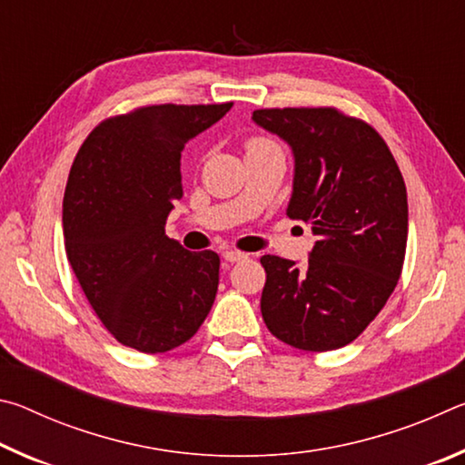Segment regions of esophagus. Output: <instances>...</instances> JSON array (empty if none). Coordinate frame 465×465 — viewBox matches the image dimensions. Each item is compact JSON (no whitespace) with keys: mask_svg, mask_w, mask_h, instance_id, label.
<instances>
[{"mask_svg":"<svg viewBox=\"0 0 465 465\" xmlns=\"http://www.w3.org/2000/svg\"><path fill=\"white\" fill-rule=\"evenodd\" d=\"M223 258L227 262H240L243 258H248V254H243V252H238V250H225Z\"/></svg>","mask_w":465,"mask_h":465,"instance_id":"esophagus-1","label":"esophagus"}]
</instances>
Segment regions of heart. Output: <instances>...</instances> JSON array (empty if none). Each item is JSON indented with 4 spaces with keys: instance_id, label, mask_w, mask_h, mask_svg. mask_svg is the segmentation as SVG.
<instances>
[{
    "instance_id": "b5f03b06",
    "label": "heart",
    "mask_w": 465,
    "mask_h": 465,
    "mask_svg": "<svg viewBox=\"0 0 465 465\" xmlns=\"http://www.w3.org/2000/svg\"><path fill=\"white\" fill-rule=\"evenodd\" d=\"M269 143V141H264V139H250L248 143H246V152H250V149H256V147H261V145H266Z\"/></svg>"
}]
</instances>
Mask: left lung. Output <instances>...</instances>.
I'll list each match as a JSON object with an SVG mask.
<instances>
[{
    "instance_id": "8db88e82",
    "label": "left lung",
    "mask_w": 465,
    "mask_h": 465,
    "mask_svg": "<svg viewBox=\"0 0 465 465\" xmlns=\"http://www.w3.org/2000/svg\"><path fill=\"white\" fill-rule=\"evenodd\" d=\"M252 121L293 152L287 215L316 235L302 266L261 258L262 320L295 349H341L398 285L408 238L404 178L380 133L336 108H262Z\"/></svg>"
}]
</instances>
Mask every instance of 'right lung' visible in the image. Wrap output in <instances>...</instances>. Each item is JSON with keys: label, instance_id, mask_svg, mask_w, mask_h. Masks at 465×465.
I'll return each mask as SVG.
<instances>
[{"label": "right lung", "instance_id": "obj_1", "mask_svg": "<svg viewBox=\"0 0 465 465\" xmlns=\"http://www.w3.org/2000/svg\"><path fill=\"white\" fill-rule=\"evenodd\" d=\"M225 104L137 108L84 141L63 196L67 261L116 341L168 352L196 334L215 302L219 256L166 235L183 199L180 152L230 113Z\"/></svg>", "mask_w": 465, "mask_h": 465}]
</instances>
